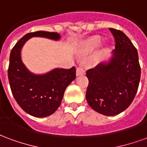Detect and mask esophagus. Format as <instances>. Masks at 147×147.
Returning a JSON list of instances; mask_svg holds the SVG:
<instances>
[{
    "label": "esophagus",
    "instance_id": "34e87169",
    "mask_svg": "<svg viewBox=\"0 0 147 147\" xmlns=\"http://www.w3.org/2000/svg\"><path fill=\"white\" fill-rule=\"evenodd\" d=\"M85 75V70L83 67H78L76 68V76H83Z\"/></svg>",
    "mask_w": 147,
    "mask_h": 147
}]
</instances>
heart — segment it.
Here are the masks:
<instances>
[{
	"label": "heart",
	"instance_id": "obj_1",
	"mask_svg": "<svg viewBox=\"0 0 147 147\" xmlns=\"http://www.w3.org/2000/svg\"><path fill=\"white\" fill-rule=\"evenodd\" d=\"M102 37L99 35H93L86 38L84 42L81 44L79 48V52L80 54L86 55L91 53L96 49L99 47L102 43Z\"/></svg>",
	"mask_w": 147,
	"mask_h": 147
}]
</instances>
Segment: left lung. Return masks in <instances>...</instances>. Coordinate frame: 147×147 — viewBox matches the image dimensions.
Returning a JSON list of instances; mask_svg holds the SVG:
<instances>
[{
	"label": "left lung",
	"mask_w": 147,
	"mask_h": 147,
	"mask_svg": "<svg viewBox=\"0 0 147 147\" xmlns=\"http://www.w3.org/2000/svg\"><path fill=\"white\" fill-rule=\"evenodd\" d=\"M115 38V49L109 61L86 71L89 85L86 101L105 116L122 113L132 102L139 87L141 69L137 49L121 30L109 28Z\"/></svg>",
	"instance_id": "obj_1"
}]
</instances>
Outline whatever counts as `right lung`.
Masks as SVG:
<instances>
[{
    "label": "right lung",
    "instance_id": "obj_1",
    "mask_svg": "<svg viewBox=\"0 0 147 147\" xmlns=\"http://www.w3.org/2000/svg\"><path fill=\"white\" fill-rule=\"evenodd\" d=\"M41 37L58 41L56 32L39 30L28 33L12 48L9 58L8 76L11 92L19 105L27 113L45 117L54 113L61 105L67 86L76 79V67L54 68L45 74L32 73L21 57V50L30 38Z\"/></svg>",
    "mask_w": 147,
    "mask_h": 147
}]
</instances>
